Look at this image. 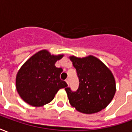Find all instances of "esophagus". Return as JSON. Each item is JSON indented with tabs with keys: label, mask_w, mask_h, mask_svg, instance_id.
<instances>
[{
	"label": "esophagus",
	"mask_w": 132,
	"mask_h": 132,
	"mask_svg": "<svg viewBox=\"0 0 132 132\" xmlns=\"http://www.w3.org/2000/svg\"><path fill=\"white\" fill-rule=\"evenodd\" d=\"M66 83H67V84L69 85V78L66 79Z\"/></svg>",
	"instance_id": "esophagus-1"
}]
</instances>
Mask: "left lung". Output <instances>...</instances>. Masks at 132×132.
I'll use <instances>...</instances> for the list:
<instances>
[{
    "mask_svg": "<svg viewBox=\"0 0 132 132\" xmlns=\"http://www.w3.org/2000/svg\"><path fill=\"white\" fill-rule=\"evenodd\" d=\"M76 69L79 86L72 91L66 88L70 104L78 111L86 114L98 112L112 101L116 91L112 72L102 61L93 56L80 58L71 56Z\"/></svg>",
    "mask_w": 132,
    "mask_h": 132,
    "instance_id": "left-lung-1",
    "label": "left lung"
}]
</instances>
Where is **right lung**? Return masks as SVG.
<instances>
[{"mask_svg":"<svg viewBox=\"0 0 132 132\" xmlns=\"http://www.w3.org/2000/svg\"><path fill=\"white\" fill-rule=\"evenodd\" d=\"M62 57L42 50L22 65L16 76V88L24 102L35 107L43 106L54 99L59 89L68 86L60 78L63 69L55 66Z\"/></svg>","mask_w":132,"mask_h":132,"instance_id":"obj_1","label":"right lung"}]
</instances>
